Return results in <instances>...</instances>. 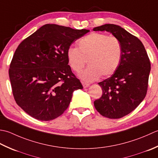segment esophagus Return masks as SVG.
<instances>
[{"label": "esophagus", "mask_w": 158, "mask_h": 158, "mask_svg": "<svg viewBox=\"0 0 158 158\" xmlns=\"http://www.w3.org/2000/svg\"><path fill=\"white\" fill-rule=\"evenodd\" d=\"M82 86L84 88H87L89 86V83H86V82H82Z\"/></svg>", "instance_id": "esophagus-1"}]
</instances>
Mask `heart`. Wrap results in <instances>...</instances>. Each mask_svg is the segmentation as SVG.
Returning a JSON list of instances; mask_svg holds the SVG:
<instances>
[{
	"mask_svg": "<svg viewBox=\"0 0 158 158\" xmlns=\"http://www.w3.org/2000/svg\"><path fill=\"white\" fill-rule=\"evenodd\" d=\"M78 46L67 49V60L76 73L81 72L87 60L89 66L80 74L81 78L86 81H93L101 76H110L120 65L123 47L117 37L91 33L80 39Z\"/></svg>",
	"mask_w": 158,
	"mask_h": 158,
	"instance_id": "obj_1",
	"label": "heart"
}]
</instances>
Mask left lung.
I'll list each match as a JSON object with an SVG mask.
<instances>
[{"label":"left lung","instance_id":"obj_1","mask_svg":"<svg viewBox=\"0 0 158 158\" xmlns=\"http://www.w3.org/2000/svg\"><path fill=\"white\" fill-rule=\"evenodd\" d=\"M94 31L110 32L121 41L123 56L117 70L110 78L99 82L102 97L94 102L99 114L109 118H120L132 112L145 98L151 63L141 41L118 25L107 24Z\"/></svg>","mask_w":158,"mask_h":158}]
</instances>
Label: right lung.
Masks as SVG:
<instances>
[{
	"instance_id": "right-lung-1",
	"label": "right lung",
	"mask_w": 158,
	"mask_h": 158,
	"mask_svg": "<svg viewBox=\"0 0 158 158\" xmlns=\"http://www.w3.org/2000/svg\"><path fill=\"white\" fill-rule=\"evenodd\" d=\"M86 29L48 24L19 44L9 69L15 102L41 121L59 117L68 108L73 92L83 86L71 69L66 52Z\"/></svg>"
}]
</instances>
